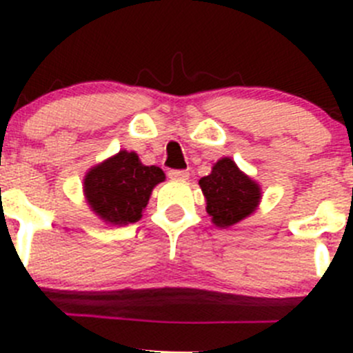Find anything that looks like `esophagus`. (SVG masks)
<instances>
[{
	"instance_id": "obj_1",
	"label": "esophagus",
	"mask_w": 353,
	"mask_h": 353,
	"mask_svg": "<svg viewBox=\"0 0 353 353\" xmlns=\"http://www.w3.org/2000/svg\"><path fill=\"white\" fill-rule=\"evenodd\" d=\"M169 177H172V179H188L190 172L184 169H172L169 170Z\"/></svg>"
}]
</instances>
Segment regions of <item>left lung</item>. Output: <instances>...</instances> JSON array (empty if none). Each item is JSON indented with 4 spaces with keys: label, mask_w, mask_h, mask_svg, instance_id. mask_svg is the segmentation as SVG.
Wrapping results in <instances>:
<instances>
[{
    "label": "left lung",
    "mask_w": 353,
    "mask_h": 353,
    "mask_svg": "<svg viewBox=\"0 0 353 353\" xmlns=\"http://www.w3.org/2000/svg\"><path fill=\"white\" fill-rule=\"evenodd\" d=\"M206 198V212L216 227H230L251 215L258 206L259 186L237 169L234 160L222 159L212 174L199 179Z\"/></svg>",
    "instance_id": "obj_1"
}]
</instances>
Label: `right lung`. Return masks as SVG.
<instances>
[{"label":"right lung","mask_w":353,"mask_h":353,"mask_svg":"<svg viewBox=\"0 0 353 353\" xmlns=\"http://www.w3.org/2000/svg\"><path fill=\"white\" fill-rule=\"evenodd\" d=\"M163 179L162 169L143 165L134 152L121 150L87 174L85 194L104 222L126 225L140 220L152 190Z\"/></svg>","instance_id":"obj_1"}]
</instances>
